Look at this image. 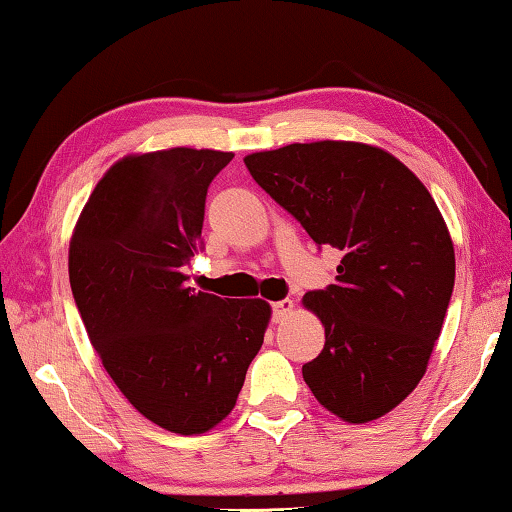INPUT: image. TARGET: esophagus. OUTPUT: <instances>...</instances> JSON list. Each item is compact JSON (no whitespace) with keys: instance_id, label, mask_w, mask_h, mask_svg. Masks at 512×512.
Wrapping results in <instances>:
<instances>
[{"instance_id":"34e87169","label":"esophagus","mask_w":512,"mask_h":512,"mask_svg":"<svg viewBox=\"0 0 512 512\" xmlns=\"http://www.w3.org/2000/svg\"><path fill=\"white\" fill-rule=\"evenodd\" d=\"M290 311H293V300H279V302L272 304V316L277 322L286 318Z\"/></svg>"}]
</instances>
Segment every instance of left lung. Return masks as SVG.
Wrapping results in <instances>:
<instances>
[{
    "label": "left lung",
    "instance_id": "8db88e82",
    "mask_svg": "<svg viewBox=\"0 0 512 512\" xmlns=\"http://www.w3.org/2000/svg\"><path fill=\"white\" fill-rule=\"evenodd\" d=\"M245 164L318 247L343 254L336 283L302 300L325 325L304 382L343 421L380 419L426 373L451 302L455 254L442 212L403 162L357 141L290 144Z\"/></svg>",
    "mask_w": 512,
    "mask_h": 512
}]
</instances>
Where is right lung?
Segmentation results:
<instances>
[{"label": "right lung", "mask_w": 512, "mask_h": 512, "mask_svg": "<svg viewBox=\"0 0 512 512\" xmlns=\"http://www.w3.org/2000/svg\"><path fill=\"white\" fill-rule=\"evenodd\" d=\"M231 160L208 148L123 157L70 240V288L102 366L139 414L178 435L229 416L272 313L187 286L208 187Z\"/></svg>", "instance_id": "right-lung-1"}]
</instances>
